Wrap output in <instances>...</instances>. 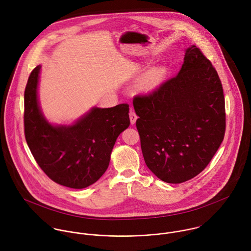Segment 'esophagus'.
<instances>
[{
    "instance_id": "obj_1",
    "label": "esophagus",
    "mask_w": 251,
    "mask_h": 251,
    "mask_svg": "<svg viewBox=\"0 0 251 251\" xmlns=\"http://www.w3.org/2000/svg\"><path fill=\"white\" fill-rule=\"evenodd\" d=\"M129 119H130L131 125H134L137 120V115L135 114V112L132 109H130V111H129Z\"/></svg>"
}]
</instances>
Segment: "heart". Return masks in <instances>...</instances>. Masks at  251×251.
Listing matches in <instances>:
<instances>
[{
	"label": "heart",
	"instance_id": "b5f03b06",
	"mask_svg": "<svg viewBox=\"0 0 251 251\" xmlns=\"http://www.w3.org/2000/svg\"><path fill=\"white\" fill-rule=\"evenodd\" d=\"M162 71L160 69L152 70L151 72L147 73L140 81V87L143 90H151L152 89L161 79Z\"/></svg>",
	"mask_w": 251,
	"mask_h": 251
}]
</instances>
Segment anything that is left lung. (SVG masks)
<instances>
[{
  "label": "left lung",
  "mask_w": 251,
  "mask_h": 251,
  "mask_svg": "<svg viewBox=\"0 0 251 251\" xmlns=\"http://www.w3.org/2000/svg\"><path fill=\"white\" fill-rule=\"evenodd\" d=\"M144 159L158 179L180 183L200 174L222 143L225 100L219 76L195 45L177 76L133 99Z\"/></svg>",
  "instance_id": "1"
}]
</instances>
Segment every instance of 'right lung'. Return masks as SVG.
I'll return each mask as SVG.
<instances>
[{"label": "right lung", "mask_w": 251, "mask_h": 251, "mask_svg": "<svg viewBox=\"0 0 251 251\" xmlns=\"http://www.w3.org/2000/svg\"><path fill=\"white\" fill-rule=\"evenodd\" d=\"M40 66L31 72L24 94L25 138L36 163L55 182L85 188L106 171L115 142L129 126V105L93 108L72 126H52L37 100Z\"/></svg>", "instance_id": "right-lung-1"}]
</instances>
